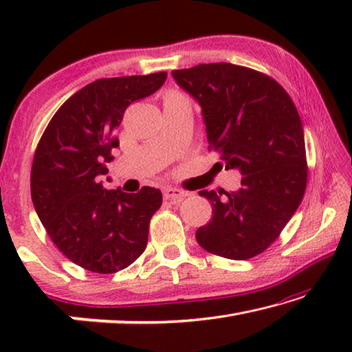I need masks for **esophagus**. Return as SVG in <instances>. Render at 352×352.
I'll list each match as a JSON object with an SVG mask.
<instances>
[{
    "instance_id": "obj_1",
    "label": "esophagus",
    "mask_w": 352,
    "mask_h": 352,
    "mask_svg": "<svg viewBox=\"0 0 352 352\" xmlns=\"http://www.w3.org/2000/svg\"><path fill=\"white\" fill-rule=\"evenodd\" d=\"M163 195L166 200H170L172 204H180V201L186 197V192L184 190H180L177 188H164L163 189Z\"/></svg>"
}]
</instances>
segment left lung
Instances as JSON below:
<instances>
[{"instance_id":"left-lung-1","label":"left lung","mask_w":352,"mask_h":352,"mask_svg":"<svg viewBox=\"0 0 352 352\" xmlns=\"http://www.w3.org/2000/svg\"><path fill=\"white\" fill-rule=\"evenodd\" d=\"M172 76L201 107L208 148L225 169L241 170L234 192L200 190L212 219L195 231L199 245L222 258L261 254L300 206L307 183L305 132L287 91L259 71L204 63Z\"/></svg>"}]
</instances>
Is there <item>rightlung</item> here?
<instances>
[{
  "label": "right lung",
  "mask_w": 352,
  "mask_h": 352,
  "mask_svg": "<svg viewBox=\"0 0 352 352\" xmlns=\"http://www.w3.org/2000/svg\"><path fill=\"white\" fill-rule=\"evenodd\" d=\"M168 73L99 79L56 111L34 153L31 195L56 247L82 269L115 273L140 258L148 223L162 206V190L127 194L105 189L99 175L118 147L124 111L163 85Z\"/></svg>",
  "instance_id": "obj_1"
}]
</instances>
